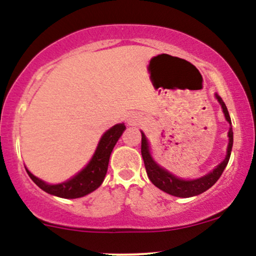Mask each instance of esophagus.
<instances>
[{"instance_id":"1","label":"esophagus","mask_w":256,"mask_h":256,"mask_svg":"<svg viewBox=\"0 0 256 256\" xmlns=\"http://www.w3.org/2000/svg\"><path fill=\"white\" fill-rule=\"evenodd\" d=\"M137 120H138V116H137L136 114H130L128 118H126V121H128V125H135Z\"/></svg>"}]
</instances>
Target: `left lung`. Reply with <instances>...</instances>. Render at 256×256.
<instances>
[{"mask_svg": "<svg viewBox=\"0 0 256 256\" xmlns=\"http://www.w3.org/2000/svg\"><path fill=\"white\" fill-rule=\"evenodd\" d=\"M214 98L220 103V108H222L223 115L224 119L230 124V130H228V144L227 150H226V157L220 164H217L212 170L205 176L196 178V179H182V178L176 176L168 169L164 168L160 166L157 160L153 158L152 150H150V146L148 138L144 135V131H141L142 141H141V153L142 158H144V166H146L147 176H148L150 180L152 182L153 185L160 189L162 192L169 194V195L176 196V198H192V196L200 195V194L205 192L208 190L220 176H222L223 170L227 166L228 160H230V152H232L233 147V130H232V121H230V112H228L227 106H226L224 102L217 93H214Z\"/></svg>", "mask_w": 256, "mask_h": 256, "instance_id": "left-lung-1", "label": "left lung"}]
</instances>
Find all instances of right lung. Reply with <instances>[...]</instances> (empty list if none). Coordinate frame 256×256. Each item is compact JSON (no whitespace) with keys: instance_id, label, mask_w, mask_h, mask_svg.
I'll use <instances>...</instances> for the list:
<instances>
[{"instance_id":"1","label":"right lung","mask_w":256,"mask_h":256,"mask_svg":"<svg viewBox=\"0 0 256 256\" xmlns=\"http://www.w3.org/2000/svg\"><path fill=\"white\" fill-rule=\"evenodd\" d=\"M125 128V124L120 122L106 130L99 140L98 146H96L87 166L64 182H58V184H49V182L34 176L32 172L28 170V168H26V173L40 189L50 194V195L62 198H83V196L98 189L102 182H104L110 154H112L115 144L119 141Z\"/></svg>"}]
</instances>
